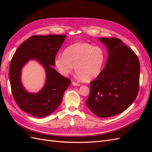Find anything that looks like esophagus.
Returning a JSON list of instances; mask_svg holds the SVG:
<instances>
[{
    "mask_svg": "<svg viewBox=\"0 0 152 152\" xmlns=\"http://www.w3.org/2000/svg\"><path fill=\"white\" fill-rule=\"evenodd\" d=\"M72 85L74 86H80V84L79 83H78V82H72Z\"/></svg>",
    "mask_w": 152,
    "mask_h": 152,
    "instance_id": "34e87169",
    "label": "esophagus"
}]
</instances>
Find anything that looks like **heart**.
I'll use <instances>...</instances> for the list:
<instances>
[{
	"instance_id": "obj_1",
	"label": "heart",
	"mask_w": 152,
	"mask_h": 152,
	"mask_svg": "<svg viewBox=\"0 0 152 152\" xmlns=\"http://www.w3.org/2000/svg\"><path fill=\"white\" fill-rule=\"evenodd\" d=\"M106 61V53L99 46L80 42L68 46L54 59V65L62 75L71 73L74 66L79 79L88 82L97 77L102 72Z\"/></svg>"
}]
</instances>
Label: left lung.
Returning a JSON list of instances; mask_svg holds the SVG:
<instances>
[{
    "instance_id": "obj_1",
    "label": "left lung",
    "mask_w": 152,
    "mask_h": 152,
    "mask_svg": "<svg viewBox=\"0 0 152 152\" xmlns=\"http://www.w3.org/2000/svg\"><path fill=\"white\" fill-rule=\"evenodd\" d=\"M107 48L108 57L104 68L90 82L86 104L100 117L122 113L134 102L139 91L140 65L133 50L117 38H99Z\"/></svg>"
}]
</instances>
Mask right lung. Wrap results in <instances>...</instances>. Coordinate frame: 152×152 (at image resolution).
Instances as JSON below:
<instances>
[{
  "mask_svg": "<svg viewBox=\"0 0 152 152\" xmlns=\"http://www.w3.org/2000/svg\"><path fill=\"white\" fill-rule=\"evenodd\" d=\"M66 35H33L23 42L14 54L10 63V77L11 92L19 108L34 117H45L61 104L64 92L71 80L55 70L54 59ZM30 59H36L47 72L45 86L37 94H30L20 82L21 69Z\"/></svg>",
  "mask_w": 152,
  "mask_h": 152,
  "instance_id": "obj_1",
  "label": "right lung"
}]
</instances>
